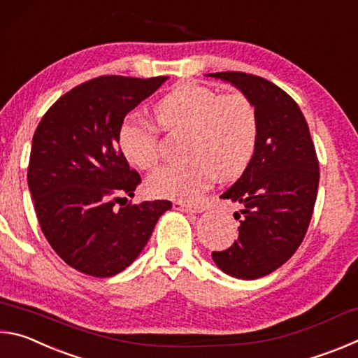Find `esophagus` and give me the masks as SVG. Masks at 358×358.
Instances as JSON below:
<instances>
[{
  "label": "esophagus",
  "instance_id": "esophagus-1",
  "mask_svg": "<svg viewBox=\"0 0 358 358\" xmlns=\"http://www.w3.org/2000/svg\"><path fill=\"white\" fill-rule=\"evenodd\" d=\"M173 208L181 210V211H186V213H202L205 210L202 205H197V207H192V205H186L183 202H173Z\"/></svg>",
  "mask_w": 358,
  "mask_h": 358
}]
</instances>
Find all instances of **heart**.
<instances>
[{"instance_id": "1", "label": "heart", "mask_w": 358, "mask_h": 358, "mask_svg": "<svg viewBox=\"0 0 358 358\" xmlns=\"http://www.w3.org/2000/svg\"><path fill=\"white\" fill-rule=\"evenodd\" d=\"M155 118L169 131H189L191 161L169 166L148 180L156 197L192 202L213 185L217 175L234 180L246 171L257 143V112L246 94H217L208 87L181 83L156 102ZM121 155L143 171L159 161V129L150 121L128 115L118 126Z\"/></svg>"}]
</instances>
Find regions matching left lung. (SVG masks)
<instances>
[{
  "label": "left lung",
  "instance_id": "obj_1",
  "mask_svg": "<svg viewBox=\"0 0 358 358\" xmlns=\"http://www.w3.org/2000/svg\"><path fill=\"white\" fill-rule=\"evenodd\" d=\"M207 76L232 83L257 112L252 159L221 196L240 205L238 238L211 252L224 273L257 280L287 262L305 238L319 186L316 148L299 104L275 83L234 71Z\"/></svg>",
  "mask_w": 358,
  "mask_h": 358
}]
</instances>
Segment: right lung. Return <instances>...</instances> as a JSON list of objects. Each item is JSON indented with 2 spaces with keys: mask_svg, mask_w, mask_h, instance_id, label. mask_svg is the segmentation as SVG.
Returning a JSON list of instances; mask_svg holds the SVG:
<instances>
[{
  "mask_svg": "<svg viewBox=\"0 0 358 358\" xmlns=\"http://www.w3.org/2000/svg\"><path fill=\"white\" fill-rule=\"evenodd\" d=\"M167 78H92L63 94L34 132L28 187L39 226L53 251L85 275L123 271L172 208L169 201L121 203L142 180L117 142L126 115Z\"/></svg>",
  "mask_w": 358,
  "mask_h": 358,
  "instance_id": "right-lung-1",
  "label": "right lung"
}]
</instances>
